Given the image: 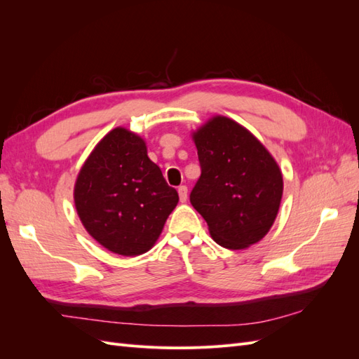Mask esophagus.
Masks as SVG:
<instances>
[{
	"label": "esophagus",
	"mask_w": 359,
	"mask_h": 359,
	"mask_svg": "<svg viewBox=\"0 0 359 359\" xmlns=\"http://www.w3.org/2000/svg\"><path fill=\"white\" fill-rule=\"evenodd\" d=\"M178 194H180V201L186 202L187 201V187L186 186H180L178 187Z\"/></svg>",
	"instance_id": "34e87169"
}]
</instances>
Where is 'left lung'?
Segmentation results:
<instances>
[{
  "instance_id": "obj_1",
  "label": "left lung",
  "mask_w": 359,
  "mask_h": 359,
  "mask_svg": "<svg viewBox=\"0 0 359 359\" xmlns=\"http://www.w3.org/2000/svg\"><path fill=\"white\" fill-rule=\"evenodd\" d=\"M201 177L190 202L212 240L229 250L256 244L273 226L283 177L268 149L233 119L217 115L193 133Z\"/></svg>"
}]
</instances>
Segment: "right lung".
Masks as SVG:
<instances>
[{
  "instance_id": "1",
  "label": "right lung",
  "mask_w": 359,
  "mask_h": 359,
  "mask_svg": "<svg viewBox=\"0 0 359 359\" xmlns=\"http://www.w3.org/2000/svg\"><path fill=\"white\" fill-rule=\"evenodd\" d=\"M177 203L178 193L149 160L145 140L124 127L97 144L74 184L76 211L85 229L121 256L148 252Z\"/></svg>"
}]
</instances>
